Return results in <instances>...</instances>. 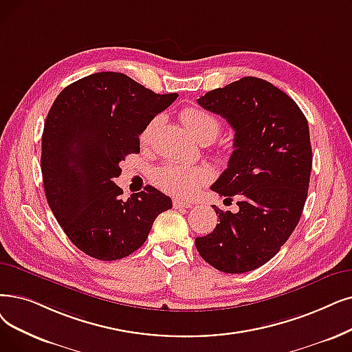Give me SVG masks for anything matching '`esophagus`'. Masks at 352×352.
I'll use <instances>...</instances> for the list:
<instances>
[{
    "mask_svg": "<svg viewBox=\"0 0 352 352\" xmlns=\"http://www.w3.org/2000/svg\"><path fill=\"white\" fill-rule=\"evenodd\" d=\"M173 207H174V208H190V207H192V203L174 200V201H173Z\"/></svg>",
    "mask_w": 352,
    "mask_h": 352,
    "instance_id": "esophagus-1",
    "label": "esophagus"
}]
</instances>
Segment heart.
<instances>
[{"mask_svg":"<svg viewBox=\"0 0 352 352\" xmlns=\"http://www.w3.org/2000/svg\"><path fill=\"white\" fill-rule=\"evenodd\" d=\"M182 124L198 142L214 141L221 131V122L210 112L200 108H186L179 115ZM160 118H154L141 132L140 141L148 145L152 140ZM154 182L158 188L178 198H190L211 178L206 166L186 164H165L154 171Z\"/></svg>","mask_w":352,"mask_h":352,"instance_id":"1","label":"heart"}]
</instances>
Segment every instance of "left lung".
I'll list each match as a JSON object with an SVG mask.
<instances>
[{
	"instance_id": "8db88e82",
	"label": "left lung",
	"mask_w": 352,
	"mask_h": 352,
	"mask_svg": "<svg viewBox=\"0 0 352 352\" xmlns=\"http://www.w3.org/2000/svg\"><path fill=\"white\" fill-rule=\"evenodd\" d=\"M197 102L236 132L227 170L211 190L226 200L236 195L239 211L212 206L220 223L195 248L217 270L250 272L280 250L302 216L312 170L308 120L285 91L252 76Z\"/></svg>"
}]
</instances>
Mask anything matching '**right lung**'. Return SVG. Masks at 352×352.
I'll return each mask as SVG.
<instances>
[{
    "label": "right lung",
    "mask_w": 352,
    "mask_h": 352,
    "mask_svg": "<svg viewBox=\"0 0 352 352\" xmlns=\"http://www.w3.org/2000/svg\"><path fill=\"white\" fill-rule=\"evenodd\" d=\"M177 94L158 95L129 76L100 72L65 87L41 138L44 192L76 248L99 261L138 250L171 198L146 186L122 200L120 161L140 152V135Z\"/></svg>",
    "instance_id": "right-lung-1"
}]
</instances>
